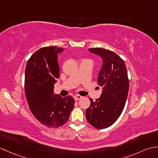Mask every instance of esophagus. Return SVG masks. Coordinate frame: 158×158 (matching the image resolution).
I'll use <instances>...</instances> for the list:
<instances>
[{
  "label": "esophagus",
  "instance_id": "esophagus-1",
  "mask_svg": "<svg viewBox=\"0 0 158 158\" xmlns=\"http://www.w3.org/2000/svg\"><path fill=\"white\" fill-rule=\"evenodd\" d=\"M81 98H82V96H81L80 95H76L74 96V99H75V101H77V100H80Z\"/></svg>",
  "mask_w": 158,
  "mask_h": 158
}]
</instances>
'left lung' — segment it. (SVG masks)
Listing matches in <instances>:
<instances>
[{
  "label": "left lung",
  "mask_w": 158,
  "mask_h": 158,
  "mask_svg": "<svg viewBox=\"0 0 158 158\" xmlns=\"http://www.w3.org/2000/svg\"><path fill=\"white\" fill-rule=\"evenodd\" d=\"M100 56L103 64L98 77L102 92L95 102L89 98L90 106L85 111L88 122L97 129L106 128L115 123L122 114L129 90V80L123 60L115 52L103 48H90Z\"/></svg>",
  "instance_id": "left-lung-1"
}]
</instances>
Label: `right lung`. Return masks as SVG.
Returning <instances> with one entry per match:
<instances>
[{"instance_id": "right-lung-1", "label": "right lung", "mask_w": 158, "mask_h": 158, "mask_svg": "<svg viewBox=\"0 0 158 158\" xmlns=\"http://www.w3.org/2000/svg\"><path fill=\"white\" fill-rule=\"evenodd\" d=\"M56 46L39 49L28 60L25 70V94L29 108L39 122L49 127H58L69 120L75 100L72 96L53 94L60 77Z\"/></svg>"}]
</instances>
